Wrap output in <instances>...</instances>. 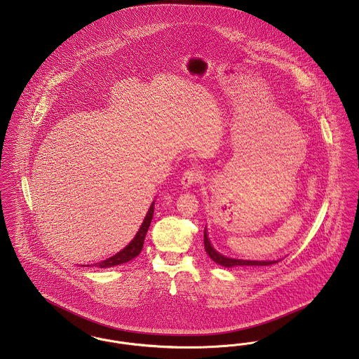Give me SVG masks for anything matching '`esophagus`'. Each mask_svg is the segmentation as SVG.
Segmentation results:
<instances>
[{"mask_svg": "<svg viewBox=\"0 0 359 359\" xmlns=\"http://www.w3.org/2000/svg\"><path fill=\"white\" fill-rule=\"evenodd\" d=\"M201 171L196 168H191L183 173L182 176V186L184 188H189L192 184L198 183L201 180Z\"/></svg>", "mask_w": 359, "mask_h": 359, "instance_id": "obj_1", "label": "esophagus"}]
</instances>
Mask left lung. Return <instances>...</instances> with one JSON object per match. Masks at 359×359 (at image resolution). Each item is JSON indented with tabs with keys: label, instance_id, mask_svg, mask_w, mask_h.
Listing matches in <instances>:
<instances>
[{
	"label": "left lung",
	"instance_id": "left-lung-1",
	"mask_svg": "<svg viewBox=\"0 0 359 359\" xmlns=\"http://www.w3.org/2000/svg\"><path fill=\"white\" fill-rule=\"evenodd\" d=\"M205 253L208 257L217 262L218 265L224 266V268H234V266H268L276 264L281 259H273V261H257V259H242V258H233V257L223 256L222 253H219L211 243V241L208 238L207 234V227H205Z\"/></svg>",
	"mask_w": 359,
	"mask_h": 359
}]
</instances>
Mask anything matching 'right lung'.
I'll use <instances>...</instances> for the list:
<instances>
[{
  "label": "right lung",
  "instance_id": "right-lung-1",
  "mask_svg": "<svg viewBox=\"0 0 359 359\" xmlns=\"http://www.w3.org/2000/svg\"><path fill=\"white\" fill-rule=\"evenodd\" d=\"M154 202H156V201H154L151 207L148 208V212H147L144 221L141 223V226H140V229H138L135 238L132 239V241H130L122 250H120L117 255L109 257V258L103 259L101 262H97V264H94L93 266H97V268H111V266H117V265H121V264H126V262L132 261L133 258H136V257L141 253L142 246H144V239H145V236H147V233H148V229H149L151 222H152V218H154ZM87 266H88V265H87Z\"/></svg>",
  "mask_w": 359,
  "mask_h": 359
}]
</instances>
